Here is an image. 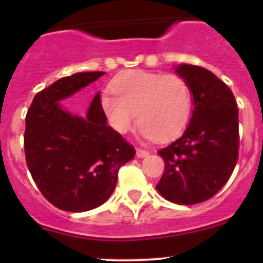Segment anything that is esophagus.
Masks as SVG:
<instances>
[{"mask_svg":"<svg viewBox=\"0 0 263 263\" xmlns=\"http://www.w3.org/2000/svg\"><path fill=\"white\" fill-rule=\"evenodd\" d=\"M136 154H137V157H138V158H145V157H147V155H148V152H146V150H142V148H137Z\"/></svg>","mask_w":263,"mask_h":263,"instance_id":"1","label":"esophagus"}]
</instances>
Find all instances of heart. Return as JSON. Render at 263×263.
Returning a JSON list of instances; mask_svg holds the SVG:
<instances>
[{
	"label": "heart",
	"instance_id": "1",
	"mask_svg": "<svg viewBox=\"0 0 263 263\" xmlns=\"http://www.w3.org/2000/svg\"><path fill=\"white\" fill-rule=\"evenodd\" d=\"M110 88L115 96L104 95L101 108L117 133H126L137 116L139 136L164 141L182 132L191 116V88L176 75L127 71Z\"/></svg>",
	"mask_w": 263,
	"mask_h": 263
}]
</instances>
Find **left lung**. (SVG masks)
Instances as JSON below:
<instances>
[{
  "instance_id": "1",
  "label": "left lung",
  "mask_w": 263,
  "mask_h": 263,
  "mask_svg": "<svg viewBox=\"0 0 263 263\" xmlns=\"http://www.w3.org/2000/svg\"><path fill=\"white\" fill-rule=\"evenodd\" d=\"M175 72L191 88L190 124L176 141L159 150L164 173L157 190L180 205L215 196L231 178L238 158V109L232 90L215 73L192 64Z\"/></svg>"
}]
</instances>
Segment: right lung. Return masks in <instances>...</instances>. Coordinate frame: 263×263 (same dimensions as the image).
I'll return each mask as SVG.
<instances>
[{"label": "right lung", "mask_w": 263, "mask_h": 263, "mask_svg": "<svg viewBox=\"0 0 263 263\" xmlns=\"http://www.w3.org/2000/svg\"><path fill=\"white\" fill-rule=\"evenodd\" d=\"M105 72H79L36 93L26 116L27 167L43 196L68 212H85L108 200L118 170L136 155L133 146L106 125L100 92L85 117L63 106Z\"/></svg>", "instance_id": "1"}]
</instances>
